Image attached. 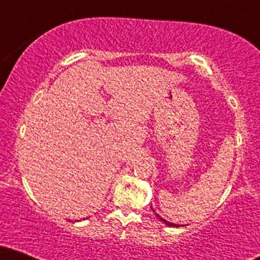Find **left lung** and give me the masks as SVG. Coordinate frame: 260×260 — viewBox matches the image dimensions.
<instances>
[{"mask_svg":"<svg viewBox=\"0 0 260 260\" xmlns=\"http://www.w3.org/2000/svg\"><path fill=\"white\" fill-rule=\"evenodd\" d=\"M151 210H153V211H154V209H153V208H151ZM154 213H155V211H154ZM155 215H156L157 217H159V219L161 220V221H162V222H165V223H166V225H169V226H172V228H178V226H180V225H176V223H172V222H170V221H166V220H165V219H162V217H161V216H159V215H157V214H156V213H155ZM182 226H183V225H182Z\"/></svg>","mask_w":260,"mask_h":260,"instance_id":"1","label":"left lung"}]
</instances>
